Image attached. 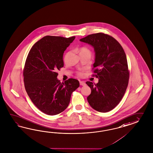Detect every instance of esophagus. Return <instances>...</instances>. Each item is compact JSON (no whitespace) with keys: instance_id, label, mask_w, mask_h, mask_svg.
<instances>
[{"instance_id":"obj_1","label":"esophagus","mask_w":153,"mask_h":153,"mask_svg":"<svg viewBox=\"0 0 153 153\" xmlns=\"http://www.w3.org/2000/svg\"><path fill=\"white\" fill-rule=\"evenodd\" d=\"M79 84H80L81 85H82V86H85V85H86V83H85V82H84V81H79Z\"/></svg>"}]
</instances>
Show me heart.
<instances>
[{
	"mask_svg": "<svg viewBox=\"0 0 153 153\" xmlns=\"http://www.w3.org/2000/svg\"><path fill=\"white\" fill-rule=\"evenodd\" d=\"M79 54H82V53H89V54H90V51L88 50L87 48H85V47H83V48H80V49L79 50ZM68 54V53H67L65 54V59H66ZM79 74L81 75V74H81V72H79Z\"/></svg>",
	"mask_w": 153,
	"mask_h": 153,
	"instance_id": "obj_1",
	"label": "heart"
}]
</instances>
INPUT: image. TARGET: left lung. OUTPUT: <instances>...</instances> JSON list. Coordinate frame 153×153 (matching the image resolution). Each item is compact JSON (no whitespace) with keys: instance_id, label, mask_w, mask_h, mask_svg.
I'll return each instance as SVG.
<instances>
[{"instance_id":"obj_1","label":"left lung","mask_w":153,"mask_h":153,"mask_svg":"<svg viewBox=\"0 0 153 153\" xmlns=\"http://www.w3.org/2000/svg\"><path fill=\"white\" fill-rule=\"evenodd\" d=\"M79 41L91 45L95 51L94 72L99 82H86L91 90L87 97L88 103L97 111H110L120 103L128 83L125 51L114 38L103 33L89 35Z\"/></svg>"}]
</instances>
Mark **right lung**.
Returning <instances> with one entry per match:
<instances>
[{
  "label": "right lung",
  "instance_id": "right-lung-1",
  "mask_svg": "<svg viewBox=\"0 0 153 153\" xmlns=\"http://www.w3.org/2000/svg\"><path fill=\"white\" fill-rule=\"evenodd\" d=\"M74 39L46 36L33 45L28 54L23 70L25 89L35 105L46 114L64 111L72 93L79 86L74 79L60 82L56 72L63 67V53Z\"/></svg>",
  "mask_w": 153,
  "mask_h": 153
}]
</instances>
